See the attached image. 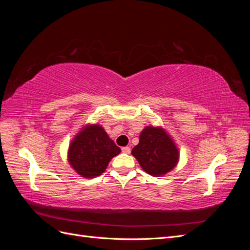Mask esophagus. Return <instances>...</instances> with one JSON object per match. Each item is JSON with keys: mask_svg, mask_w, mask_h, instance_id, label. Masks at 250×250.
Instances as JSON below:
<instances>
[{"mask_svg": "<svg viewBox=\"0 0 250 250\" xmlns=\"http://www.w3.org/2000/svg\"><path fill=\"white\" fill-rule=\"evenodd\" d=\"M130 151H131V149H130L129 147H123V148H122V152H123V153L129 154V153H130Z\"/></svg>", "mask_w": 250, "mask_h": 250, "instance_id": "34e87169", "label": "esophagus"}]
</instances>
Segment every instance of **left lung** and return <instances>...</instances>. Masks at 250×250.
Instances as JSON below:
<instances>
[{"instance_id":"left-lung-1","label":"left lung","mask_w":250,"mask_h":250,"mask_svg":"<svg viewBox=\"0 0 250 250\" xmlns=\"http://www.w3.org/2000/svg\"><path fill=\"white\" fill-rule=\"evenodd\" d=\"M143 170L152 176H163L178 163L179 152L162 127L148 126L140 134V143L132 151Z\"/></svg>"}]
</instances>
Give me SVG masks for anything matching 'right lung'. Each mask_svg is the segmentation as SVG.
<instances>
[{"label":"right lung","instance_id":"add662e5","mask_svg":"<svg viewBox=\"0 0 250 250\" xmlns=\"http://www.w3.org/2000/svg\"><path fill=\"white\" fill-rule=\"evenodd\" d=\"M121 149L98 124L86 125L75 137L69 147L67 160L72 168L85 178L99 176Z\"/></svg>","mask_w":250,"mask_h":250}]
</instances>
